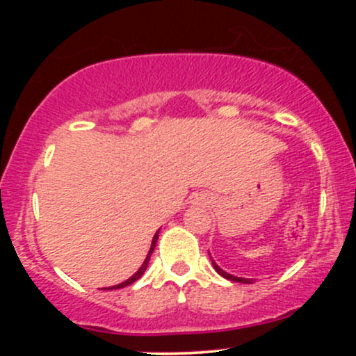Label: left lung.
I'll use <instances>...</instances> for the list:
<instances>
[{"label": "left lung", "instance_id": "obj_1", "mask_svg": "<svg viewBox=\"0 0 356 356\" xmlns=\"http://www.w3.org/2000/svg\"><path fill=\"white\" fill-rule=\"evenodd\" d=\"M212 266H214V269H216V271L219 273L220 276L226 277V280H229V281H236V283H244V284H251V283H252V280H248V277H238V276H232V275H229V273L222 271V269H220V268L218 266V264L214 263V259H212Z\"/></svg>", "mask_w": 356, "mask_h": 356}]
</instances>
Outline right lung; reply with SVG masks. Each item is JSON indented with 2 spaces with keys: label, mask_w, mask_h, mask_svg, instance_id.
I'll list each match as a JSON object with an SVG mask.
<instances>
[{
  "label": "right lung",
  "mask_w": 356,
  "mask_h": 356,
  "mask_svg": "<svg viewBox=\"0 0 356 356\" xmlns=\"http://www.w3.org/2000/svg\"><path fill=\"white\" fill-rule=\"evenodd\" d=\"M157 239H159V231L155 232V236H154V239H152V246H150V249H149V254H147V257H145V261H144V264H142L140 268H138V271L136 273V275L134 276H130L129 280L127 281H124V283H120V284H117V286H110L108 289H117V288H125V286H129V284H132V283H136V281L138 280V277H140L142 275H144L145 273V269H147V264H149V259H150V256H152V252H154V248H155V244H157Z\"/></svg>",
  "instance_id": "right-lung-1"
}]
</instances>
